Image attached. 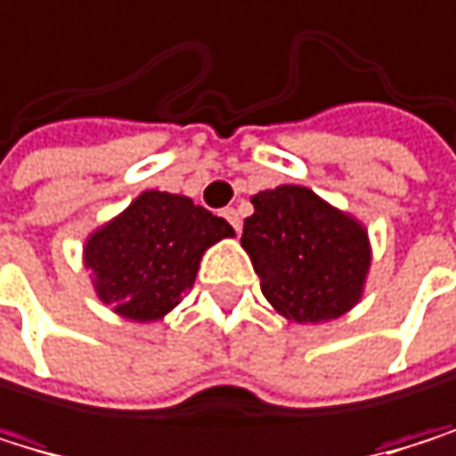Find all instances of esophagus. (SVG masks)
<instances>
[{
  "mask_svg": "<svg viewBox=\"0 0 456 456\" xmlns=\"http://www.w3.org/2000/svg\"><path fill=\"white\" fill-rule=\"evenodd\" d=\"M223 217H225L236 231H241V217H239V212H236V209H223Z\"/></svg>",
  "mask_w": 456,
  "mask_h": 456,
  "instance_id": "1",
  "label": "esophagus"
}]
</instances>
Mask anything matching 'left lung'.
I'll return each instance as SVG.
<instances>
[{"instance_id":"obj_1","label":"left lung","mask_w":456,"mask_h":456,"mask_svg":"<svg viewBox=\"0 0 456 456\" xmlns=\"http://www.w3.org/2000/svg\"><path fill=\"white\" fill-rule=\"evenodd\" d=\"M241 247L261 277L266 302L293 323H326L364 293L372 247L367 228L302 184L249 198Z\"/></svg>"}]
</instances>
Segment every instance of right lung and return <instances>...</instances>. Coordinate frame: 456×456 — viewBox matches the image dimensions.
I'll return each instance as SVG.
<instances>
[{"label": "right lung", "mask_w": 456, "mask_h": 456, "mask_svg": "<svg viewBox=\"0 0 456 456\" xmlns=\"http://www.w3.org/2000/svg\"><path fill=\"white\" fill-rule=\"evenodd\" d=\"M233 228L187 195L143 190L125 212L86 236L84 266L117 315L163 321L192 288L203 253Z\"/></svg>", "instance_id": "1"}]
</instances>
